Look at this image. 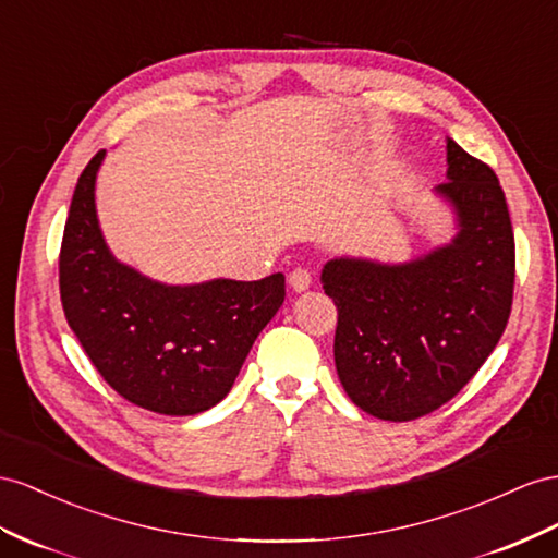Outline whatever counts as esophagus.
I'll return each mask as SVG.
<instances>
[{"instance_id": "obj_1", "label": "esophagus", "mask_w": 558, "mask_h": 558, "mask_svg": "<svg viewBox=\"0 0 558 558\" xmlns=\"http://www.w3.org/2000/svg\"><path fill=\"white\" fill-rule=\"evenodd\" d=\"M311 270L308 268H294L292 274L288 276V282H290V288L294 290V292H304V290H308L311 288Z\"/></svg>"}]
</instances>
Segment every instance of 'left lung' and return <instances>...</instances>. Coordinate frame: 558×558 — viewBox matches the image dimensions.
<instances>
[{
    "instance_id": "obj_1",
    "label": "left lung",
    "mask_w": 558,
    "mask_h": 558,
    "mask_svg": "<svg viewBox=\"0 0 558 558\" xmlns=\"http://www.w3.org/2000/svg\"><path fill=\"white\" fill-rule=\"evenodd\" d=\"M436 193L457 233L405 264L339 256L323 268L337 306L335 365L367 415L410 422L460 393L502 337L513 299V231L495 171L448 138Z\"/></svg>"
}]
</instances>
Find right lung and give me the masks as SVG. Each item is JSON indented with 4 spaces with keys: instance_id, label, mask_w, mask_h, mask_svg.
<instances>
[{
    "instance_id": "1",
    "label": "right lung",
    "mask_w": 558,
    "mask_h": 558,
    "mask_svg": "<svg viewBox=\"0 0 558 558\" xmlns=\"http://www.w3.org/2000/svg\"><path fill=\"white\" fill-rule=\"evenodd\" d=\"M98 150L70 203L59 284L70 330L124 401L160 415H197L223 401L254 339L284 302V276L165 284L108 250L96 217Z\"/></svg>"
}]
</instances>
